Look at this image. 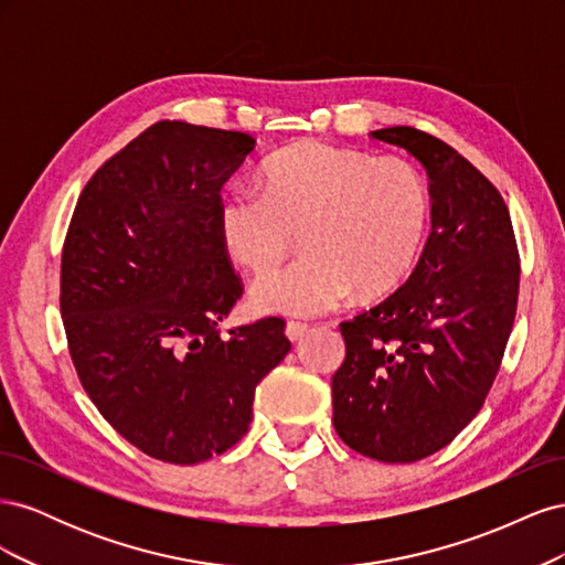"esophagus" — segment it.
I'll list each match as a JSON object with an SVG mask.
<instances>
[{"instance_id":"esophagus-1","label":"esophagus","mask_w":565,"mask_h":565,"mask_svg":"<svg viewBox=\"0 0 565 565\" xmlns=\"http://www.w3.org/2000/svg\"><path fill=\"white\" fill-rule=\"evenodd\" d=\"M309 328H311V324L299 322V320H289L287 328H285V334H287L289 341H299L306 332H309Z\"/></svg>"}]
</instances>
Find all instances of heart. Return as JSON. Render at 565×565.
<instances>
[{
    "instance_id": "b5f03b06",
    "label": "heart",
    "mask_w": 565,
    "mask_h": 565,
    "mask_svg": "<svg viewBox=\"0 0 565 565\" xmlns=\"http://www.w3.org/2000/svg\"><path fill=\"white\" fill-rule=\"evenodd\" d=\"M262 191L218 200L221 243L254 276H267L302 231L307 254L252 289L254 309L285 316L332 311L353 289L380 297L413 270L431 218L419 169L403 158L306 141L268 158Z\"/></svg>"
}]
</instances>
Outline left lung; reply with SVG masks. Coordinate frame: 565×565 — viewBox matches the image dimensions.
<instances>
[{
	"mask_svg": "<svg viewBox=\"0 0 565 565\" xmlns=\"http://www.w3.org/2000/svg\"><path fill=\"white\" fill-rule=\"evenodd\" d=\"M429 174L431 233L396 292L339 324L334 429L365 457L407 465L446 448L486 403L514 328L521 264L507 204L455 148L413 127L372 131Z\"/></svg>",
	"mask_w": 565,
	"mask_h": 565,
	"instance_id": "1",
	"label": "left lung"
}]
</instances>
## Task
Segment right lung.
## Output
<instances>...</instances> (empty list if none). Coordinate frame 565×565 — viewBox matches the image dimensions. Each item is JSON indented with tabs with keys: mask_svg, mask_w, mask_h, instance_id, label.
<instances>
[{
	"mask_svg": "<svg viewBox=\"0 0 565 565\" xmlns=\"http://www.w3.org/2000/svg\"><path fill=\"white\" fill-rule=\"evenodd\" d=\"M254 146L243 131L156 122L96 169L63 243L77 377L119 436L169 465L233 448L256 384L292 349L276 316L216 328L243 297L218 233L221 188Z\"/></svg>",
	"mask_w": 565,
	"mask_h": 565,
	"instance_id": "add662e5",
	"label": "right lung"
}]
</instances>
